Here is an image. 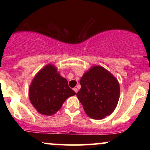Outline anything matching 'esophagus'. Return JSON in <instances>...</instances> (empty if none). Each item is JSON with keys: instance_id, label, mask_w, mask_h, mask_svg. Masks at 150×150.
<instances>
[{"instance_id": "obj_1", "label": "esophagus", "mask_w": 150, "mask_h": 150, "mask_svg": "<svg viewBox=\"0 0 150 150\" xmlns=\"http://www.w3.org/2000/svg\"><path fill=\"white\" fill-rule=\"evenodd\" d=\"M73 90H74V92H75V93H77V91H78V89H77L76 87H75V88H73Z\"/></svg>"}]
</instances>
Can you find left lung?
<instances>
[{
  "label": "left lung",
  "mask_w": 150,
  "mask_h": 150,
  "mask_svg": "<svg viewBox=\"0 0 150 150\" xmlns=\"http://www.w3.org/2000/svg\"><path fill=\"white\" fill-rule=\"evenodd\" d=\"M80 83L77 97L89 117L102 119L114 111L119 99L120 86L108 70L101 66L93 67L81 77Z\"/></svg>",
  "instance_id": "1"
}]
</instances>
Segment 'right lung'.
Returning <instances> with one entry per match:
<instances>
[{"label":"right lung","instance_id":"right-lung-1","mask_svg":"<svg viewBox=\"0 0 150 150\" xmlns=\"http://www.w3.org/2000/svg\"><path fill=\"white\" fill-rule=\"evenodd\" d=\"M75 94L66 79L61 77L51 64L36 75L29 89L32 104L38 112L46 116L56 113L65 99Z\"/></svg>","mask_w":150,"mask_h":150}]
</instances>
